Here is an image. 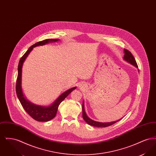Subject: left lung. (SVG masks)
Masks as SVG:
<instances>
[{"instance_id": "obj_1", "label": "left lung", "mask_w": 156, "mask_h": 156, "mask_svg": "<svg viewBox=\"0 0 156 156\" xmlns=\"http://www.w3.org/2000/svg\"><path fill=\"white\" fill-rule=\"evenodd\" d=\"M124 51H125V55H124V59L127 61V62H130V64H132V65H133L134 66H135L137 68H138L137 64L136 63V61L135 60V58H134L133 55H132V54L131 53L130 51H129L128 50L124 48ZM84 103L83 102L82 104V118L83 119H84V120L88 123L89 124V125H91L92 126H95V127H108V126H111L112 125L115 124V123H116L117 122H118L119 120L117 121H115V122H109V123H101V122H96L94 121L92 119L89 118L85 112V109H84Z\"/></svg>"}]
</instances>
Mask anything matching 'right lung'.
<instances>
[{
    "instance_id": "add662e5",
    "label": "right lung",
    "mask_w": 156,
    "mask_h": 156,
    "mask_svg": "<svg viewBox=\"0 0 156 156\" xmlns=\"http://www.w3.org/2000/svg\"><path fill=\"white\" fill-rule=\"evenodd\" d=\"M58 40V39H46L41 41H38L36 43H35L34 44L31 45L28 49V50L25 52V54L22 57V58L19 61V65H18V75H17L16 86L17 96L18 97L20 103L22 105L23 108H24L25 111L33 119L38 122H47L53 119L57 114V109L59 106V104H61V102L73 90H74L76 88V87H74L71 89H68V90L64 92L50 106L44 107V106H41L31 104L24 97V95L23 94L22 86H21L23 64L34 47L38 45H43L47 44L50 42H55V41H57Z\"/></svg>"
}]
</instances>
